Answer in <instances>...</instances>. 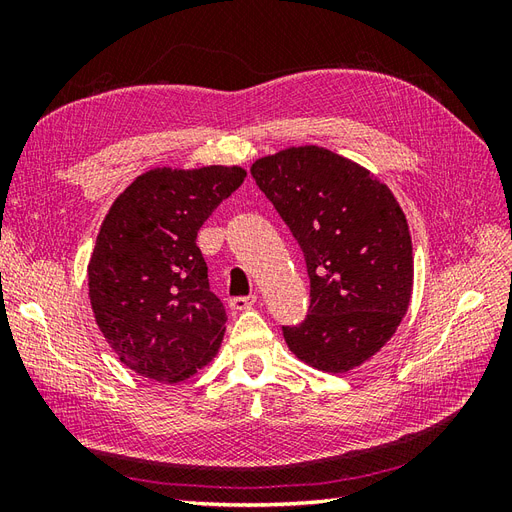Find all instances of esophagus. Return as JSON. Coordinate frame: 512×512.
I'll return each instance as SVG.
<instances>
[{
  "mask_svg": "<svg viewBox=\"0 0 512 512\" xmlns=\"http://www.w3.org/2000/svg\"><path fill=\"white\" fill-rule=\"evenodd\" d=\"M256 303V297H235L230 299V309H235V312H243V309H250Z\"/></svg>",
  "mask_w": 512,
  "mask_h": 512,
  "instance_id": "1",
  "label": "esophagus"
}]
</instances>
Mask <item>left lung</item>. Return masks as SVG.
Masks as SVG:
<instances>
[{"instance_id":"left-lung-1","label":"left lung","mask_w":512,"mask_h":512,"mask_svg":"<svg viewBox=\"0 0 512 512\" xmlns=\"http://www.w3.org/2000/svg\"><path fill=\"white\" fill-rule=\"evenodd\" d=\"M252 177L301 245L309 309L284 327L297 359L327 374L361 367L395 335L412 299L406 215L374 173L318 145L258 158Z\"/></svg>"}]
</instances>
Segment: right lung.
<instances>
[{"instance_id":"right-lung-1","label":"right lung","mask_w":512,"mask_h":512,"mask_svg":"<svg viewBox=\"0 0 512 512\" xmlns=\"http://www.w3.org/2000/svg\"><path fill=\"white\" fill-rule=\"evenodd\" d=\"M241 166H160L108 209L89 258V301L119 361L149 380H188L218 354L226 312L196 237L245 179Z\"/></svg>"}]
</instances>
